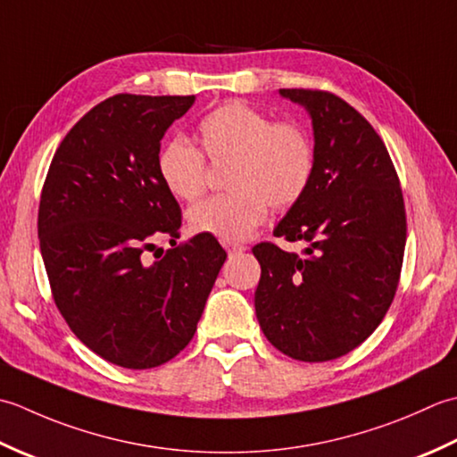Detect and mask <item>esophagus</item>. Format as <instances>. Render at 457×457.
Segmentation results:
<instances>
[{"instance_id": "esophagus-1", "label": "esophagus", "mask_w": 457, "mask_h": 457, "mask_svg": "<svg viewBox=\"0 0 457 457\" xmlns=\"http://www.w3.org/2000/svg\"><path fill=\"white\" fill-rule=\"evenodd\" d=\"M245 250H246V246H242V245H227L228 254H238V253H245Z\"/></svg>"}]
</instances>
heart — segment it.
Segmentation results:
<instances>
[{
  "label": "heart",
  "mask_w": 457,
  "mask_h": 457,
  "mask_svg": "<svg viewBox=\"0 0 457 457\" xmlns=\"http://www.w3.org/2000/svg\"><path fill=\"white\" fill-rule=\"evenodd\" d=\"M197 139L211 162H232L225 195L193 204L187 220L193 232L222 242L246 240L262 225L268 203L287 209L310 187L315 152L310 134L295 122H274L245 102H228L203 116ZM157 173L173 197L197 199L207 167L201 152L183 137H173L157 154Z\"/></svg>",
  "instance_id": "heart-1"
}]
</instances>
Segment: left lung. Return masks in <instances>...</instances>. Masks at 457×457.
Masks as SVG:
<instances>
[{
	"mask_svg": "<svg viewBox=\"0 0 457 457\" xmlns=\"http://www.w3.org/2000/svg\"><path fill=\"white\" fill-rule=\"evenodd\" d=\"M312 118L310 187L274 237L303 240V256L272 242L253 248L260 329L284 355L331 361L378 328L396 294L406 245L403 191L390 155L365 118L323 90L280 88Z\"/></svg>",
	"mask_w": 457,
	"mask_h": 457,
	"instance_id": "1",
	"label": "left lung"
}]
</instances>
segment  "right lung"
<instances>
[{
	"instance_id": "add662e5",
	"label": "right lung",
	"mask_w": 457,
	"mask_h": 457,
	"mask_svg": "<svg viewBox=\"0 0 457 457\" xmlns=\"http://www.w3.org/2000/svg\"><path fill=\"white\" fill-rule=\"evenodd\" d=\"M195 96L116 95L64 136L43 185L41 256L72 333L124 369L189 345L227 253L179 238L181 209L157 173L162 139ZM171 237V249L154 240Z\"/></svg>"
}]
</instances>
